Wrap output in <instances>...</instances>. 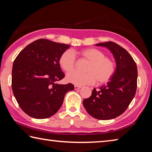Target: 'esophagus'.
Returning a JSON list of instances; mask_svg holds the SVG:
<instances>
[{"mask_svg":"<svg viewBox=\"0 0 152 152\" xmlns=\"http://www.w3.org/2000/svg\"><path fill=\"white\" fill-rule=\"evenodd\" d=\"M81 88H82V86H78V85L74 86V89H75V90H78V89Z\"/></svg>","mask_w":152,"mask_h":152,"instance_id":"34e87169","label":"esophagus"}]
</instances>
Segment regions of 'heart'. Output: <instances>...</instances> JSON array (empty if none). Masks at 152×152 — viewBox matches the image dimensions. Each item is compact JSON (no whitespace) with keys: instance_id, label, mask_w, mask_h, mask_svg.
Masks as SVG:
<instances>
[{"instance_id":"b5f03b06","label":"heart","mask_w":152,"mask_h":152,"mask_svg":"<svg viewBox=\"0 0 152 152\" xmlns=\"http://www.w3.org/2000/svg\"><path fill=\"white\" fill-rule=\"evenodd\" d=\"M81 59L88 61L84 68L86 72H72L67 74L66 80L75 85H88L95 82L104 84L109 82L115 72V62L105 56L103 51L96 48H87L77 52ZM76 60L74 52L66 50L59 58V64L66 72L72 71L76 67Z\"/></svg>"}]
</instances>
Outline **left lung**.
Listing matches in <instances>:
<instances>
[{"mask_svg": "<svg viewBox=\"0 0 152 152\" xmlns=\"http://www.w3.org/2000/svg\"><path fill=\"white\" fill-rule=\"evenodd\" d=\"M96 45L109 49L116 60L117 68L107 85L94 88L91 96L83 101V105L95 119H112L123 114L135 96L137 68L132 56L116 43L107 42Z\"/></svg>", "mask_w": 152, "mask_h": 152, "instance_id": "obj_1", "label": "left lung"}]
</instances>
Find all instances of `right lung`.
<instances>
[{
  "label": "right lung",
  "instance_id": "1",
  "mask_svg": "<svg viewBox=\"0 0 152 152\" xmlns=\"http://www.w3.org/2000/svg\"><path fill=\"white\" fill-rule=\"evenodd\" d=\"M69 45L37 39L18 54L12 69V90L23 111L35 119H46L58 112L71 83L58 84L64 78L59 64Z\"/></svg>",
  "mask_w": 152,
  "mask_h": 152
}]
</instances>
